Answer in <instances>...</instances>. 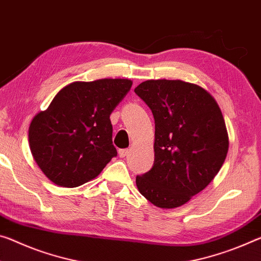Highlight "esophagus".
<instances>
[{
  "label": "esophagus",
  "instance_id": "34e87169",
  "mask_svg": "<svg viewBox=\"0 0 261 261\" xmlns=\"http://www.w3.org/2000/svg\"><path fill=\"white\" fill-rule=\"evenodd\" d=\"M127 153H129V150H126V148H121V150H118V155L121 156V158L126 156Z\"/></svg>",
  "mask_w": 261,
  "mask_h": 261
}]
</instances>
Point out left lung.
Instances as JSON below:
<instances>
[{
  "label": "left lung",
  "instance_id": "1",
  "mask_svg": "<svg viewBox=\"0 0 261 261\" xmlns=\"http://www.w3.org/2000/svg\"><path fill=\"white\" fill-rule=\"evenodd\" d=\"M135 93L155 123L154 164L136 185L155 206L177 208L220 172L229 150L224 117L213 95L190 82L147 80Z\"/></svg>",
  "mask_w": 261,
  "mask_h": 261
}]
</instances>
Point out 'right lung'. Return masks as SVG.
<instances>
[{
  "label": "right lung",
  "instance_id": "right-lung-1",
  "mask_svg": "<svg viewBox=\"0 0 261 261\" xmlns=\"http://www.w3.org/2000/svg\"><path fill=\"white\" fill-rule=\"evenodd\" d=\"M131 86L129 79L72 82L32 118L29 145L47 179L60 187H79L117 155L109 117Z\"/></svg>",
  "mask_w": 261,
  "mask_h": 261
}]
</instances>
